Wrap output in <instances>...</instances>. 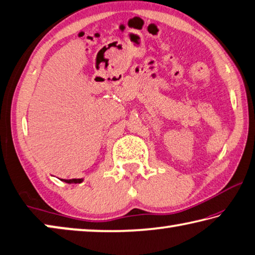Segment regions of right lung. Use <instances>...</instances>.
<instances>
[{"mask_svg": "<svg viewBox=\"0 0 255 255\" xmlns=\"http://www.w3.org/2000/svg\"><path fill=\"white\" fill-rule=\"evenodd\" d=\"M66 183H81L83 179H71V180H62Z\"/></svg>", "mask_w": 255, "mask_h": 255, "instance_id": "add662e5", "label": "right lung"}]
</instances>
